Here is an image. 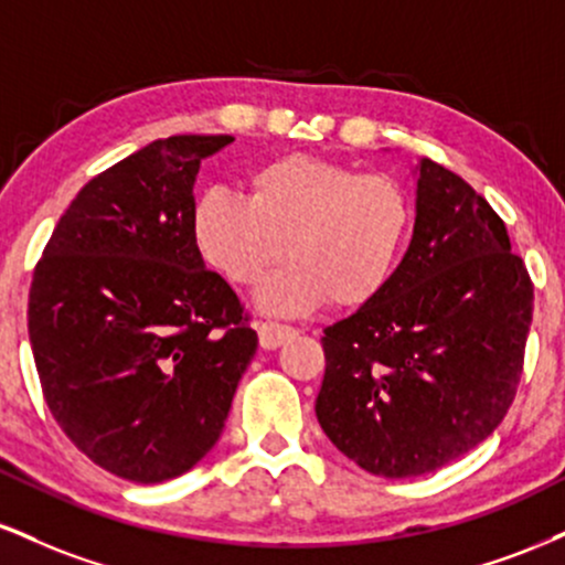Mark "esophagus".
I'll list each match as a JSON object with an SVG mask.
<instances>
[{
	"instance_id": "34e87169",
	"label": "esophagus",
	"mask_w": 565,
	"mask_h": 565,
	"mask_svg": "<svg viewBox=\"0 0 565 565\" xmlns=\"http://www.w3.org/2000/svg\"><path fill=\"white\" fill-rule=\"evenodd\" d=\"M257 334H260V345L265 350H276V348H281L284 342H289L291 337L297 334V329L287 327V323L263 321V323H257Z\"/></svg>"
}]
</instances>
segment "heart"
Here are the masks:
<instances>
[{
	"label": "heart",
	"mask_w": 565,
	"mask_h": 565,
	"mask_svg": "<svg viewBox=\"0 0 565 565\" xmlns=\"http://www.w3.org/2000/svg\"><path fill=\"white\" fill-rule=\"evenodd\" d=\"M412 228L406 191L385 174L291 153L249 178V199L201 193L191 231L201 257L233 287H260V305L300 316L332 302L361 308L391 281Z\"/></svg>",
	"instance_id": "obj_1"
}]
</instances>
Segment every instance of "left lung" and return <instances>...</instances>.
Returning a JSON list of instances; mask_svg holds the SVG:
<instances>
[{
	"label": "left lung",
	"mask_w": 565,
	"mask_h": 565,
	"mask_svg": "<svg viewBox=\"0 0 565 565\" xmlns=\"http://www.w3.org/2000/svg\"><path fill=\"white\" fill-rule=\"evenodd\" d=\"M531 313L534 284L502 217L459 174L423 159L404 260L372 302L323 329L321 430L372 476L454 462L508 414Z\"/></svg>",
	"instance_id": "8db88e82"
}]
</instances>
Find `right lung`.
<instances>
[{
    "instance_id": "add662e5",
    "label": "right lung",
    "mask_w": 565,
    "mask_h": 565,
    "mask_svg": "<svg viewBox=\"0 0 565 565\" xmlns=\"http://www.w3.org/2000/svg\"><path fill=\"white\" fill-rule=\"evenodd\" d=\"M231 135H172L76 193L34 268L29 340L76 449L135 483L183 476L217 444L257 332L206 270L191 217L201 161Z\"/></svg>"
}]
</instances>
